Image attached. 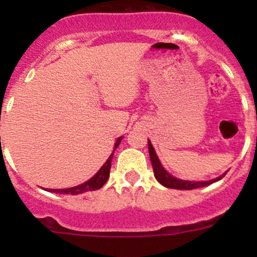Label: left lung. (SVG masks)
<instances>
[{
	"instance_id": "1",
	"label": "left lung",
	"mask_w": 257,
	"mask_h": 257,
	"mask_svg": "<svg viewBox=\"0 0 257 257\" xmlns=\"http://www.w3.org/2000/svg\"><path fill=\"white\" fill-rule=\"evenodd\" d=\"M148 147H149V155H150V160H152V165H153V170H154V177L159 181L162 185H164L165 188L169 189H180V190H191V189H196V188H203V186H208L210 184L215 183V181L220 180L225 177V174L220 175L219 178L212 179V180H208V181H188V180H181V179H178L175 177H173L172 174L167 172V170L163 168V165L160 164V160L158 159V155L155 153L154 148H153L150 141L148 142Z\"/></svg>"
}]
</instances>
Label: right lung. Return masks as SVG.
<instances>
[{
    "mask_svg": "<svg viewBox=\"0 0 257 257\" xmlns=\"http://www.w3.org/2000/svg\"><path fill=\"white\" fill-rule=\"evenodd\" d=\"M121 139H123V137H119V138L116 139L115 144H114V150L116 149V147H118L119 143H120ZM114 150L112 154H110V157L108 158L107 162H105L104 164H103V167L98 170L97 174H95L93 178H90L89 180L85 181V183L80 184V185L73 186V188L49 189L47 191H52V193H58V194H71V195H77V194L85 193V191H93V190H98V189H100L105 183H107L108 178H109V172H110V167H112Z\"/></svg>",
    "mask_w": 257,
    "mask_h": 257,
    "instance_id": "right-lung-1",
    "label": "right lung"
}]
</instances>
